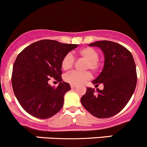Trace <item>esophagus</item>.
<instances>
[{
  "label": "esophagus",
  "instance_id": "esophagus-1",
  "mask_svg": "<svg viewBox=\"0 0 147 147\" xmlns=\"http://www.w3.org/2000/svg\"><path fill=\"white\" fill-rule=\"evenodd\" d=\"M70 87L71 88H75L76 87V84H70Z\"/></svg>",
  "mask_w": 147,
  "mask_h": 147
}]
</instances>
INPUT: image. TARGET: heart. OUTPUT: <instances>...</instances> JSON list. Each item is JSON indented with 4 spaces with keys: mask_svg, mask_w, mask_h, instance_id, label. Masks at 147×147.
Segmentation results:
<instances>
[{
    "mask_svg": "<svg viewBox=\"0 0 147 147\" xmlns=\"http://www.w3.org/2000/svg\"><path fill=\"white\" fill-rule=\"evenodd\" d=\"M78 55L80 58L87 61L85 65L86 69H90L96 72L101 67V63L98 59V52L92 47H83L78 51ZM74 64H75V58L71 53H67L65 55L61 62L62 67L65 70L70 69L74 66ZM91 78L92 74L90 72L81 73L76 71H72L65 75V80L70 84H81Z\"/></svg>",
    "mask_w": 147,
    "mask_h": 147,
    "instance_id": "b5f03b06",
    "label": "heart"
}]
</instances>
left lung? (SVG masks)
<instances>
[{"label": "left lung", "instance_id": "1", "mask_svg": "<svg viewBox=\"0 0 147 147\" xmlns=\"http://www.w3.org/2000/svg\"><path fill=\"white\" fill-rule=\"evenodd\" d=\"M89 46L100 47L105 55L103 69L92 81L96 87L102 83L104 89L95 91L87 87L81 103L96 117H111L124 109L134 93L137 81L135 63L131 53L117 42L97 41Z\"/></svg>", "mask_w": 147, "mask_h": 147}]
</instances>
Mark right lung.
I'll list each match as a JSON object with an SVG mask.
<instances>
[{"mask_svg": "<svg viewBox=\"0 0 147 147\" xmlns=\"http://www.w3.org/2000/svg\"><path fill=\"white\" fill-rule=\"evenodd\" d=\"M77 47L75 44L42 40L19 53L13 65L12 86L18 101L29 115L47 119L62 109L64 95L70 86L63 82L61 62ZM51 78L60 82L57 88L48 84Z\"/></svg>", "mask_w": 147, "mask_h": 147, "instance_id": "1", "label": "right lung"}]
</instances>
